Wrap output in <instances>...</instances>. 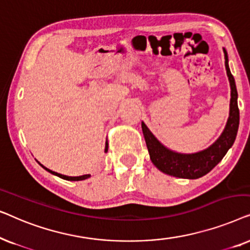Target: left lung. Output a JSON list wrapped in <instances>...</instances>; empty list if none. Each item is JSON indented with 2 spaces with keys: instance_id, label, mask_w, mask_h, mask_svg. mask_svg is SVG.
<instances>
[{
  "instance_id": "1",
  "label": "left lung",
  "mask_w": 250,
  "mask_h": 250,
  "mask_svg": "<svg viewBox=\"0 0 250 250\" xmlns=\"http://www.w3.org/2000/svg\"><path fill=\"white\" fill-rule=\"evenodd\" d=\"M225 69L231 86L230 114L225 125V128L220 138L210 146L203 151L196 153H179L164 146L155 135L150 132L146 125L142 122V132L145 135L146 148H148L150 159L153 165L160 172L167 175L181 177V179H199L209 173L218 163L223 159L225 153L234 143L239 127V108H238V92L235 87L234 78L229 68L228 53L225 49Z\"/></svg>"
}]
</instances>
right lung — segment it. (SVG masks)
Instances as JSON below:
<instances>
[{
    "instance_id": "obj_1",
    "label": "right lung",
    "mask_w": 250,
    "mask_h": 250,
    "mask_svg": "<svg viewBox=\"0 0 250 250\" xmlns=\"http://www.w3.org/2000/svg\"><path fill=\"white\" fill-rule=\"evenodd\" d=\"M107 150H108V143L105 142V151H107ZM40 165L42 166L44 169H46L47 172H49V173L53 174V175H57V176H59V177H61V179H63V180H67V181H82V180L88 179V177L91 176L90 174H86V175H82V176H67V175H62V174L56 173V172H53V170H51V169H49V168H46V167H44V166L42 165V164H40Z\"/></svg>"
}]
</instances>
